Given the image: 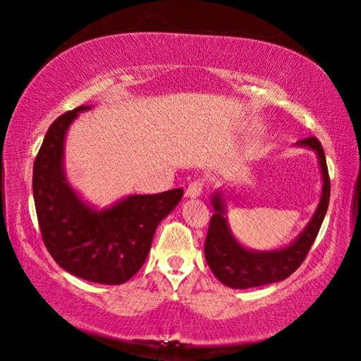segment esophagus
Here are the masks:
<instances>
[{
	"instance_id": "34e87169",
	"label": "esophagus",
	"mask_w": 361,
	"mask_h": 361,
	"mask_svg": "<svg viewBox=\"0 0 361 361\" xmlns=\"http://www.w3.org/2000/svg\"><path fill=\"white\" fill-rule=\"evenodd\" d=\"M202 190H204V182L194 180V182H190L189 187H187L185 195L189 197V199H197V197L202 195Z\"/></svg>"
}]
</instances>
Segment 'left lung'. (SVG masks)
<instances>
[{
    "instance_id": "obj_1",
    "label": "left lung",
    "mask_w": 361,
    "mask_h": 361,
    "mask_svg": "<svg viewBox=\"0 0 361 361\" xmlns=\"http://www.w3.org/2000/svg\"><path fill=\"white\" fill-rule=\"evenodd\" d=\"M295 146L307 147L317 154L320 174H322V194L312 219L293 243L269 251L245 248L235 238L228 226L224 192L216 190L212 195L210 202L215 212L210 219L205 240V259L216 279L231 289L256 288V286L279 283L289 278L302 264L319 233L330 199V179L324 147L317 137H305L295 142Z\"/></svg>"
}]
</instances>
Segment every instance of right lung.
<instances>
[{
	"mask_svg": "<svg viewBox=\"0 0 361 361\" xmlns=\"http://www.w3.org/2000/svg\"><path fill=\"white\" fill-rule=\"evenodd\" d=\"M78 106L52 123L34 161L32 194L44 245L56 263L77 278L123 284L145 264L157 225L179 204L184 190L128 195L106 209L87 204L68 184L63 146Z\"/></svg>",
	"mask_w": 361,
	"mask_h": 361,
	"instance_id": "add662e5",
	"label": "right lung"
}]
</instances>
